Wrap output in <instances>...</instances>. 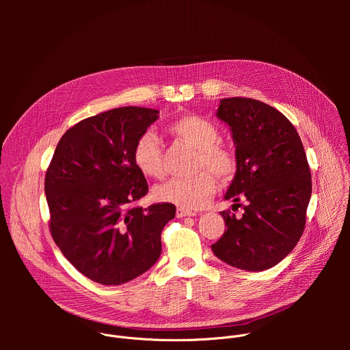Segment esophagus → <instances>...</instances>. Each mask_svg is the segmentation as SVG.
Wrapping results in <instances>:
<instances>
[{"instance_id": "esophagus-1", "label": "esophagus", "mask_w": 350, "mask_h": 350, "mask_svg": "<svg viewBox=\"0 0 350 350\" xmlns=\"http://www.w3.org/2000/svg\"><path fill=\"white\" fill-rule=\"evenodd\" d=\"M195 215H196L195 212H191V211H187V209H183V208L177 209V217H192Z\"/></svg>"}]
</instances>
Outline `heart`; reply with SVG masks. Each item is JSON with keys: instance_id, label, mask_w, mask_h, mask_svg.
<instances>
[{"instance_id": "heart-1", "label": "heart", "mask_w": 350, "mask_h": 350, "mask_svg": "<svg viewBox=\"0 0 350 350\" xmlns=\"http://www.w3.org/2000/svg\"><path fill=\"white\" fill-rule=\"evenodd\" d=\"M167 133L174 139L198 149L195 170L199 173L187 178H174L157 187L154 196L161 202L173 204L187 211L202 208L216 189L213 174L220 180L231 178L238 167L237 157L231 149L219 144L217 126L202 116H180L167 124ZM133 161L145 177L162 178L165 176L163 152L155 133L146 131L139 135L133 148Z\"/></svg>"}]
</instances>
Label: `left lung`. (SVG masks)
<instances>
[{
  "label": "left lung",
  "instance_id": "obj_1",
  "mask_svg": "<svg viewBox=\"0 0 350 350\" xmlns=\"http://www.w3.org/2000/svg\"><path fill=\"white\" fill-rule=\"evenodd\" d=\"M216 116L230 126L238 167L224 195L243 215L220 212L227 230L212 245L224 263L263 271L301 239L312 196V174L301 137L273 107L252 98H223Z\"/></svg>",
  "mask_w": 350,
  "mask_h": 350
}]
</instances>
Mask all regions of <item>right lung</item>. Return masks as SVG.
<instances>
[{"label": "right lung", "instance_id": "1", "mask_svg": "<svg viewBox=\"0 0 350 350\" xmlns=\"http://www.w3.org/2000/svg\"><path fill=\"white\" fill-rule=\"evenodd\" d=\"M159 111L123 107L87 118L59 139L45 174L49 230L87 278L120 285L151 269L176 206H134L148 192L133 161L135 141Z\"/></svg>", "mask_w": 350, "mask_h": 350}]
</instances>
